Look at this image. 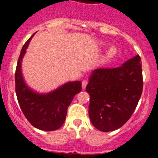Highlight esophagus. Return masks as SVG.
Listing matches in <instances>:
<instances>
[{
  "label": "esophagus",
  "mask_w": 158,
  "mask_h": 158,
  "mask_svg": "<svg viewBox=\"0 0 158 158\" xmlns=\"http://www.w3.org/2000/svg\"><path fill=\"white\" fill-rule=\"evenodd\" d=\"M88 80H84L83 81H82V88H83V89H85V88H86V86H87V85H88Z\"/></svg>",
  "instance_id": "esophagus-1"
}]
</instances>
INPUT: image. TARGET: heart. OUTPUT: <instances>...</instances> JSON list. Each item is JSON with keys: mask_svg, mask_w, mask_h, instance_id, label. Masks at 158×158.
Instances as JSON below:
<instances>
[{"mask_svg": "<svg viewBox=\"0 0 158 158\" xmlns=\"http://www.w3.org/2000/svg\"><path fill=\"white\" fill-rule=\"evenodd\" d=\"M116 53V49H115L114 46H111L107 51V53H106V58L107 59H110V58L113 57L114 56Z\"/></svg>", "mask_w": 158, "mask_h": 158, "instance_id": "1", "label": "heart"}]
</instances>
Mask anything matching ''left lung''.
<instances>
[{
  "instance_id": "obj_1",
  "label": "left lung",
  "mask_w": 158,
  "mask_h": 158,
  "mask_svg": "<svg viewBox=\"0 0 158 158\" xmlns=\"http://www.w3.org/2000/svg\"><path fill=\"white\" fill-rule=\"evenodd\" d=\"M139 55L116 68L94 70L86 87L90 94L91 123L102 132L123 127L137 106L143 91L142 64Z\"/></svg>"
}]
</instances>
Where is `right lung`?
I'll return each mask as SVG.
<instances>
[{
	"mask_svg": "<svg viewBox=\"0 0 158 158\" xmlns=\"http://www.w3.org/2000/svg\"><path fill=\"white\" fill-rule=\"evenodd\" d=\"M32 36L24 44L18 60L15 70L16 95L24 115L33 127L45 131H53L64 124L67 108L75 94L81 91V82H69L46 94H38L29 89L22 78L21 64Z\"/></svg>",
	"mask_w": 158,
	"mask_h": 158,
	"instance_id": "1",
	"label": "right lung"
}]
</instances>
